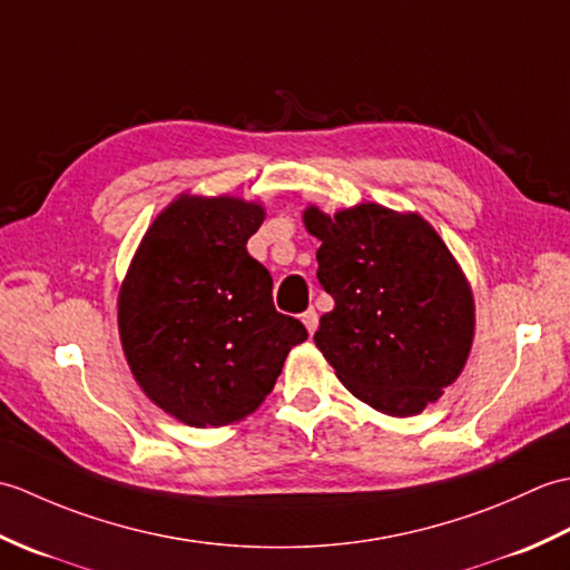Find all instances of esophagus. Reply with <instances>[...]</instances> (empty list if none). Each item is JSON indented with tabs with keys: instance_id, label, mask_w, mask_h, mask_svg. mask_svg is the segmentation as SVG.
I'll use <instances>...</instances> for the list:
<instances>
[{
	"instance_id": "34e87169",
	"label": "esophagus",
	"mask_w": 570,
	"mask_h": 570,
	"mask_svg": "<svg viewBox=\"0 0 570 570\" xmlns=\"http://www.w3.org/2000/svg\"><path fill=\"white\" fill-rule=\"evenodd\" d=\"M301 321H304V325H306V331L313 335L316 333V328H318V313L313 311V308H308L304 316H301Z\"/></svg>"
}]
</instances>
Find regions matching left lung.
I'll use <instances>...</instances> for the list:
<instances>
[{"label":"left lung","instance_id":"1","mask_svg":"<svg viewBox=\"0 0 570 570\" xmlns=\"http://www.w3.org/2000/svg\"><path fill=\"white\" fill-rule=\"evenodd\" d=\"M321 239L318 282L335 301L313 341L360 402L414 416L458 380L475 335L468 278L416 213L377 203L304 213Z\"/></svg>","mask_w":570,"mask_h":570}]
</instances>
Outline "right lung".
<instances>
[{
	"label": "right lung",
	"instance_id": "right-lung-1",
	"mask_svg": "<svg viewBox=\"0 0 570 570\" xmlns=\"http://www.w3.org/2000/svg\"><path fill=\"white\" fill-rule=\"evenodd\" d=\"M259 203L178 196L144 235L119 288V337L156 406L196 429L245 419L274 390L304 323L274 308L249 257Z\"/></svg>",
	"mask_w": 570,
	"mask_h": 570
}]
</instances>
